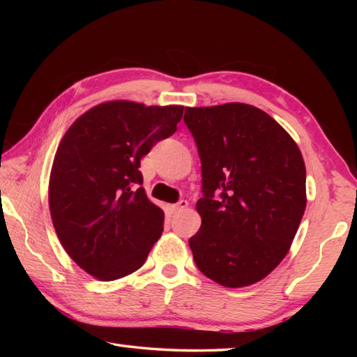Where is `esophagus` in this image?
Wrapping results in <instances>:
<instances>
[{"label": "esophagus", "instance_id": "34e87169", "mask_svg": "<svg viewBox=\"0 0 357 357\" xmlns=\"http://www.w3.org/2000/svg\"><path fill=\"white\" fill-rule=\"evenodd\" d=\"M187 206H189V202L181 200V202H178L176 204H170V209L173 211V213H178V211H181V209H185Z\"/></svg>", "mask_w": 357, "mask_h": 357}]
</instances>
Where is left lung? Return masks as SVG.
Returning <instances> with one entry per match:
<instances>
[{
    "instance_id": "left-lung-1",
    "label": "left lung",
    "mask_w": 357,
    "mask_h": 357,
    "mask_svg": "<svg viewBox=\"0 0 357 357\" xmlns=\"http://www.w3.org/2000/svg\"><path fill=\"white\" fill-rule=\"evenodd\" d=\"M202 159L197 268L227 288L263 280L291 247L307 204L305 164L291 135L259 108L187 107Z\"/></svg>"
}]
</instances>
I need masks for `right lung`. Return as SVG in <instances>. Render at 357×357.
Segmentation results:
<instances>
[{"label": "right lung", "mask_w": 357, "mask_h": 357, "mask_svg": "<svg viewBox=\"0 0 357 357\" xmlns=\"http://www.w3.org/2000/svg\"><path fill=\"white\" fill-rule=\"evenodd\" d=\"M183 105L108 100L72 123L53 159L48 206L68 255L102 282L140 269L164 231L140 159L176 132Z\"/></svg>", "instance_id": "right-lung-1"}]
</instances>
